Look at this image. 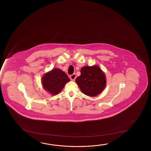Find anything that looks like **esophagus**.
<instances>
[{
    "instance_id": "esophagus-1",
    "label": "esophagus",
    "mask_w": 151,
    "mask_h": 151,
    "mask_svg": "<svg viewBox=\"0 0 151 151\" xmlns=\"http://www.w3.org/2000/svg\"><path fill=\"white\" fill-rule=\"evenodd\" d=\"M70 78L72 81H75V79H76V75L75 74H74L70 76Z\"/></svg>"
}]
</instances>
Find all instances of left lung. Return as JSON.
Wrapping results in <instances>:
<instances>
[{
    "label": "left lung",
    "instance_id": "obj_1",
    "mask_svg": "<svg viewBox=\"0 0 151 151\" xmlns=\"http://www.w3.org/2000/svg\"><path fill=\"white\" fill-rule=\"evenodd\" d=\"M81 73L75 82L83 94L95 97L103 91L106 85V78L98 65L84 66L81 68Z\"/></svg>",
    "mask_w": 151,
    "mask_h": 151
}]
</instances>
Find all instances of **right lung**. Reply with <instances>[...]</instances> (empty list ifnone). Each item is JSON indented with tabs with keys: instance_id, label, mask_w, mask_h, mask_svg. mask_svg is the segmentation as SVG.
Segmentation results:
<instances>
[{
	"instance_id": "1",
	"label": "right lung",
	"mask_w": 151,
	"mask_h": 151,
	"mask_svg": "<svg viewBox=\"0 0 151 151\" xmlns=\"http://www.w3.org/2000/svg\"><path fill=\"white\" fill-rule=\"evenodd\" d=\"M69 81L67 74L59 68H54L46 73L42 78L43 88L52 95L59 94Z\"/></svg>"
}]
</instances>
